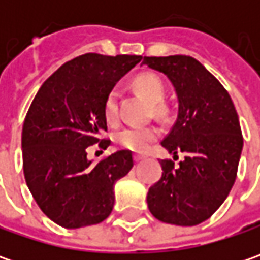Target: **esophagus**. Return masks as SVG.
<instances>
[{"mask_svg":"<svg viewBox=\"0 0 260 260\" xmlns=\"http://www.w3.org/2000/svg\"><path fill=\"white\" fill-rule=\"evenodd\" d=\"M146 156L145 155H135V160L136 162H140V160H143Z\"/></svg>","mask_w":260,"mask_h":260,"instance_id":"esophagus-1","label":"esophagus"}]
</instances>
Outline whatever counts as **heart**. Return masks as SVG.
I'll use <instances>...</instances> for the list:
<instances>
[{
  "label": "heart",
  "instance_id": "1",
  "mask_svg": "<svg viewBox=\"0 0 260 260\" xmlns=\"http://www.w3.org/2000/svg\"><path fill=\"white\" fill-rule=\"evenodd\" d=\"M135 85L152 104H155L157 113L162 111V105L159 103H162L165 96V86L160 78L153 74H142L135 79ZM104 117L110 124H114L118 120V91L115 88L105 96ZM159 135L160 132L155 125H127L115 135V143L125 150L143 153Z\"/></svg>",
  "mask_w": 260,
  "mask_h": 260
}]
</instances>
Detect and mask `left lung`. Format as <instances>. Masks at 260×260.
Wrapping results in <instances>:
<instances>
[{"instance_id": "obj_1", "label": "left lung", "mask_w": 260, "mask_h": 260, "mask_svg": "<svg viewBox=\"0 0 260 260\" xmlns=\"http://www.w3.org/2000/svg\"><path fill=\"white\" fill-rule=\"evenodd\" d=\"M143 65L165 74L178 95V117L160 145L162 178L149 188L147 207L157 220L176 225L205 221L235 184L243 147L239 117L229 92L191 56H145Z\"/></svg>"}]
</instances>
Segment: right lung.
<instances>
[{"label":"right lung","instance_id":"add662e5","mask_svg":"<svg viewBox=\"0 0 260 260\" xmlns=\"http://www.w3.org/2000/svg\"><path fill=\"white\" fill-rule=\"evenodd\" d=\"M142 56L85 53L66 62L40 86L25 115L23 169L30 192L52 221L65 229L98 224L114 207V184L133 168L130 150L98 164L86 147L107 149L104 101Z\"/></svg>","mask_w":260,"mask_h":260}]
</instances>
